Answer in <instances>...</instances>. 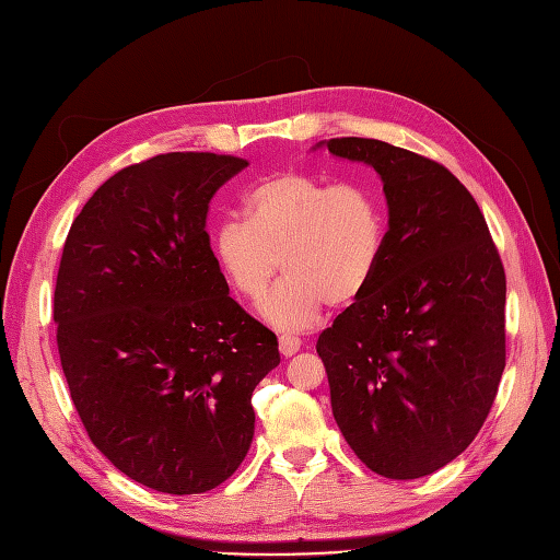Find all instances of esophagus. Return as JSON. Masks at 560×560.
Here are the masks:
<instances>
[{
  "instance_id": "34e87169",
  "label": "esophagus",
  "mask_w": 560,
  "mask_h": 560,
  "mask_svg": "<svg viewBox=\"0 0 560 560\" xmlns=\"http://www.w3.org/2000/svg\"><path fill=\"white\" fill-rule=\"evenodd\" d=\"M278 343H280V352L284 354V358H292V354H296L301 350V338L292 336V334H282Z\"/></svg>"
}]
</instances>
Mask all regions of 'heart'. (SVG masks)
<instances>
[{
  "label": "heart",
  "instance_id": "heart-1",
  "mask_svg": "<svg viewBox=\"0 0 560 560\" xmlns=\"http://www.w3.org/2000/svg\"><path fill=\"white\" fill-rule=\"evenodd\" d=\"M245 214L247 222L219 224L212 249L229 282L254 301L266 294L280 257L284 278L259 308L278 329L313 325L327 299L346 306L376 273L383 212L362 184L280 173L245 196Z\"/></svg>",
  "mask_w": 560,
  "mask_h": 560
}]
</instances>
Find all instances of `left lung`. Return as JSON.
I'll use <instances>...</instances> for the list:
<instances>
[{"label": "left lung", "instance_id": "obj_1", "mask_svg": "<svg viewBox=\"0 0 560 560\" xmlns=\"http://www.w3.org/2000/svg\"><path fill=\"white\" fill-rule=\"evenodd\" d=\"M374 167L387 202L376 273L317 338L354 455L420 479L479 434L504 371V268L477 200L444 165L381 140L313 149Z\"/></svg>", "mask_w": 560, "mask_h": 560}]
</instances>
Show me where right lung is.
Returning <instances> with one entry per match:
<instances>
[{"instance_id": "1", "label": "right lung", "mask_w": 560, "mask_h": 560, "mask_svg": "<svg viewBox=\"0 0 560 560\" xmlns=\"http://www.w3.org/2000/svg\"><path fill=\"white\" fill-rule=\"evenodd\" d=\"M247 161L177 151L124 167L67 233L54 322L91 442L126 477L196 495L241 467L278 338L229 296L210 200Z\"/></svg>"}]
</instances>
